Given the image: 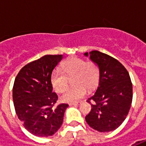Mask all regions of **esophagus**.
I'll return each mask as SVG.
<instances>
[{
    "instance_id": "34e87169",
    "label": "esophagus",
    "mask_w": 146,
    "mask_h": 146,
    "mask_svg": "<svg viewBox=\"0 0 146 146\" xmlns=\"http://www.w3.org/2000/svg\"><path fill=\"white\" fill-rule=\"evenodd\" d=\"M80 104V102H73V103H70V106H78Z\"/></svg>"
}]
</instances>
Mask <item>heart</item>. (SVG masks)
Wrapping results in <instances>:
<instances>
[{
  "label": "heart",
  "instance_id": "b5f03b06",
  "mask_svg": "<svg viewBox=\"0 0 146 146\" xmlns=\"http://www.w3.org/2000/svg\"><path fill=\"white\" fill-rule=\"evenodd\" d=\"M73 77V88L66 90L61 95L63 102L73 103L82 98L86 93V88L92 90L95 88L100 78L99 67L95 62H86L83 58L71 57L62 65V70H54L51 76V83L56 92H62L68 85V78Z\"/></svg>",
  "mask_w": 146,
  "mask_h": 146
}]
</instances>
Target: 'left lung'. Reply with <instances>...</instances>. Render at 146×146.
Returning a JSON list of instances; mask_svg holds the SVG:
<instances>
[{
    "label": "left lung",
    "instance_id": "left-lung-1",
    "mask_svg": "<svg viewBox=\"0 0 146 146\" xmlns=\"http://www.w3.org/2000/svg\"><path fill=\"white\" fill-rule=\"evenodd\" d=\"M98 66L100 78L95 95L88 99L92 102L86 122L99 132L114 131L121 125L132 102V84L125 67L116 58L98 51L84 53Z\"/></svg>",
    "mask_w": 146,
    "mask_h": 146
}]
</instances>
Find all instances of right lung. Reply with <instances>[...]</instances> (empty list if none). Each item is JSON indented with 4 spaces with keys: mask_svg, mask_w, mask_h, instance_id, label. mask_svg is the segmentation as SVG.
<instances>
[{
    "mask_svg": "<svg viewBox=\"0 0 146 146\" xmlns=\"http://www.w3.org/2000/svg\"><path fill=\"white\" fill-rule=\"evenodd\" d=\"M62 54H47L23 67L12 90L15 110L27 131L38 137L51 136L60 128L68 104L54 107L58 95L51 83L52 71Z\"/></svg>",
    "mask_w": 146,
    "mask_h": 146,
    "instance_id": "obj_1",
    "label": "right lung"
}]
</instances>
